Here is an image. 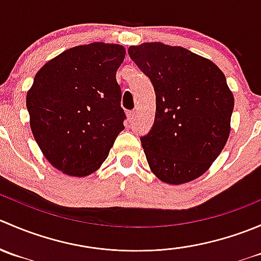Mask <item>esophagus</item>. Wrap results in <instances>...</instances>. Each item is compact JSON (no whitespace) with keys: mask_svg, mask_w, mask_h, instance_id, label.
<instances>
[{"mask_svg":"<svg viewBox=\"0 0 261 261\" xmlns=\"http://www.w3.org/2000/svg\"><path fill=\"white\" fill-rule=\"evenodd\" d=\"M135 116H136V112L135 111H128L127 112V120L131 122V121L135 120Z\"/></svg>","mask_w":261,"mask_h":261,"instance_id":"esophagus-1","label":"esophagus"}]
</instances>
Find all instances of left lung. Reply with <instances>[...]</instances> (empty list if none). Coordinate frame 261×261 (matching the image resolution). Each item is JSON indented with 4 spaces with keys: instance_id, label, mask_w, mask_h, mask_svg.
<instances>
[{
    "instance_id": "obj_1",
    "label": "left lung",
    "mask_w": 261,
    "mask_h": 261,
    "mask_svg": "<svg viewBox=\"0 0 261 261\" xmlns=\"http://www.w3.org/2000/svg\"><path fill=\"white\" fill-rule=\"evenodd\" d=\"M128 55L156 96L154 125L140 138L150 169L168 184L201 177L230 135L233 96L225 74L181 46L144 43Z\"/></svg>"
}]
</instances>
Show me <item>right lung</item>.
Wrapping results in <instances>:
<instances>
[{
  "label": "right lung",
  "mask_w": 261,
  "mask_h": 261,
  "mask_svg": "<svg viewBox=\"0 0 261 261\" xmlns=\"http://www.w3.org/2000/svg\"><path fill=\"white\" fill-rule=\"evenodd\" d=\"M117 44L68 49L46 63L26 96L30 127L50 164L86 177L106 160L125 128L116 72L125 58Z\"/></svg>",
  "instance_id": "1"
}]
</instances>
